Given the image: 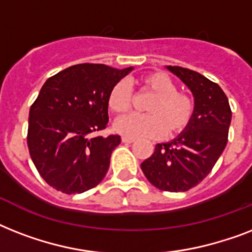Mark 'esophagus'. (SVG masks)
<instances>
[{"instance_id": "34e87169", "label": "esophagus", "mask_w": 252, "mask_h": 252, "mask_svg": "<svg viewBox=\"0 0 252 252\" xmlns=\"http://www.w3.org/2000/svg\"><path fill=\"white\" fill-rule=\"evenodd\" d=\"M122 141L124 142V144H132V142H133L134 140H133V138L126 137V136H124V137H122Z\"/></svg>"}]
</instances>
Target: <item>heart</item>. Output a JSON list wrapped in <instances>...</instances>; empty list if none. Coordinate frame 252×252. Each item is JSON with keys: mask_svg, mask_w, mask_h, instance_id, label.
<instances>
[{"mask_svg": "<svg viewBox=\"0 0 252 252\" xmlns=\"http://www.w3.org/2000/svg\"><path fill=\"white\" fill-rule=\"evenodd\" d=\"M142 89L152 91L145 115H128L119 119L116 129L128 137L175 136L188 126L193 116V102L188 95L176 91V85L165 73H149L140 81ZM107 104L114 114H126L132 106V95L126 82L120 81L110 90Z\"/></svg>", "mask_w": 252, "mask_h": 252, "instance_id": "obj_1", "label": "heart"}]
</instances>
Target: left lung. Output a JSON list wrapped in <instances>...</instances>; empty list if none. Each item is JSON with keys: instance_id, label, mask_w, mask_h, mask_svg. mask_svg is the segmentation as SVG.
I'll return each instance as SVG.
<instances>
[{"instance_id": "8db88e82", "label": "left lung", "mask_w": 252, "mask_h": 252, "mask_svg": "<svg viewBox=\"0 0 252 252\" xmlns=\"http://www.w3.org/2000/svg\"><path fill=\"white\" fill-rule=\"evenodd\" d=\"M191 90L195 100L191 123L174 140L157 144L141 163L154 187L184 192L212 171L227 144L231 110L222 89L207 77L182 66H166Z\"/></svg>"}]
</instances>
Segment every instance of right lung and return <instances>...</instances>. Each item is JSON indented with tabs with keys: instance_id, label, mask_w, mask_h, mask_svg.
Listing matches in <instances>:
<instances>
[{
	"instance_id": "1",
	"label": "right lung",
	"mask_w": 252,
	"mask_h": 252,
	"mask_svg": "<svg viewBox=\"0 0 252 252\" xmlns=\"http://www.w3.org/2000/svg\"><path fill=\"white\" fill-rule=\"evenodd\" d=\"M133 66L78 64L45 81L30 108L27 145L41 178L57 191L82 193L98 186L120 136H96L108 123L107 99Z\"/></svg>"
}]
</instances>
